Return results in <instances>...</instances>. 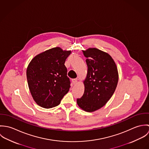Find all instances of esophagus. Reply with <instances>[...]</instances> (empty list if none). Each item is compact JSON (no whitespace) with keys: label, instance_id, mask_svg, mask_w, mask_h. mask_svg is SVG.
Returning <instances> with one entry per match:
<instances>
[{"label":"esophagus","instance_id":"obj_1","mask_svg":"<svg viewBox=\"0 0 149 149\" xmlns=\"http://www.w3.org/2000/svg\"><path fill=\"white\" fill-rule=\"evenodd\" d=\"M72 83L73 84H76L77 83V79H72Z\"/></svg>","mask_w":149,"mask_h":149}]
</instances>
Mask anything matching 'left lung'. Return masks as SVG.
Segmentation results:
<instances>
[{"instance_id": "8db88e82", "label": "left lung", "mask_w": 149, "mask_h": 149, "mask_svg": "<svg viewBox=\"0 0 149 149\" xmlns=\"http://www.w3.org/2000/svg\"><path fill=\"white\" fill-rule=\"evenodd\" d=\"M83 53L88 73L84 95L77 103L85 111L92 112L104 106L113 95L118 82V69L112 57L100 50L89 48Z\"/></svg>"}]
</instances>
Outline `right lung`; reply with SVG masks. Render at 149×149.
Returning a JSON list of instances; mask_svg holds the SVG:
<instances>
[{"label":"right lung","mask_w":149,"mask_h":149,"mask_svg":"<svg viewBox=\"0 0 149 149\" xmlns=\"http://www.w3.org/2000/svg\"><path fill=\"white\" fill-rule=\"evenodd\" d=\"M70 51L56 47L36 56L29 65L26 75L33 99L40 106H57L70 88L65 62Z\"/></svg>","instance_id":"obj_1"}]
</instances>
